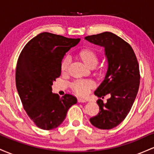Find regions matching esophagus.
I'll return each instance as SVG.
<instances>
[{
    "label": "esophagus",
    "mask_w": 154,
    "mask_h": 154,
    "mask_svg": "<svg viewBox=\"0 0 154 154\" xmlns=\"http://www.w3.org/2000/svg\"><path fill=\"white\" fill-rule=\"evenodd\" d=\"M77 101H78L79 103H86L87 100L83 99V98H78V99H77Z\"/></svg>",
    "instance_id": "esophagus-1"
}]
</instances>
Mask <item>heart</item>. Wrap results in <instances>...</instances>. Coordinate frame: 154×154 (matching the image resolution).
Segmentation results:
<instances>
[{"label": "heart", "mask_w": 154, "mask_h": 154, "mask_svg": "<svg viewBox=\"0 0 154 154\" xmlns=\"http://www.w3.org/2000/svg\"><path fill=\"white\" fill-rule=\"evenodd\" d=\"M77 56L86 66L90 68H93L98 63V56L94 51L90 49H82L79 51ZM69 60L68 58H64L61 63V70L62 73H66L68 70ZM71 87L76 94L80 96H85L89 93L90 90L94 87V82L91 79H78L72 83Z\"/></svg>", "instance_id": "b5f03b06"}]
</instances>
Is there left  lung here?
Masks as SVG:
<instances>
[{
	"instance_id": "left-lung-1",
	"label": "left lung",
	"mask_w": 154,
	"mask_h": 154,
	"mask_svg": "<svg viewBox=\"0 0 154 154\" xmlns=\"http://www.w3.org/2000/svg\"><path fill=\"white\" fill-rule=\"evenodd\" d=\"M85 39L103 47L107 59V72L94 94L102 98L111 95L106 103L98 100L99 113L90 122L98 129L110 130L125 119L133 105L140 79L138 62L130 44L114 33L105 32Z\"/></svg>"
}]
</instances>
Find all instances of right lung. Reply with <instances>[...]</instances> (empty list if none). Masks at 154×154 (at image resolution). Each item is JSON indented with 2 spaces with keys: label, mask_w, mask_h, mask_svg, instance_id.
<instances>
[{
  "label": "right lung",
  "mask_w": 154,
  "mask_h": 154,
  "mask_svg": "<svg viewBox=\"0 0 154 154\" xmlns=\"http://www.w3.org/2000/svg\"><path fill=\"white\" fill-rule=\"evenodd\" d=\"M80 39L43 32L22 49L16 69V85L24 109L39 128L50 130L59 127L76 97L52 93L54 81L61 75V63L66 52Z\"/></svg>",
  "instance_id": "add662e5"
}]
</instances>
